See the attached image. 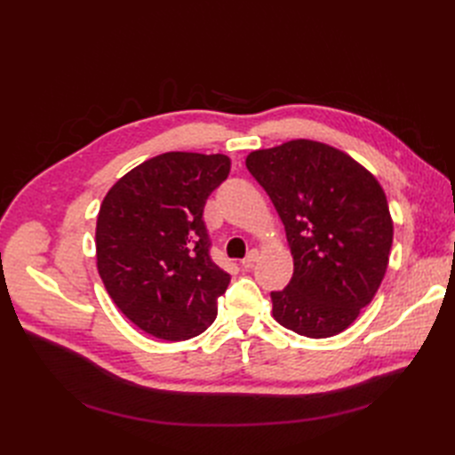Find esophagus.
<instances>
[{"label":"esophagus","instance_id":"obj_1","mask_svg":"<svg viewBox=\"0 0 455 455\" xmlns=\"http://www.w3.org/2000/svg\"><path fill=\"white\" fill-rule=\"evenodd\" d=\"M258 259V251H251L249 254H246L243 259H241V266L244 269H251L254 266V261Z\"/></svg>","mask_w":455,"mask_h":455}]
</instances>
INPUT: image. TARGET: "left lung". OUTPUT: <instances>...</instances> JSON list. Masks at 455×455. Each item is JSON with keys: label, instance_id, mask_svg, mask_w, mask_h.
I'll return each mask as SVG.
<instances>
[{"label": "left lung", "instance_id": "8db88e82", "mask_svg": "<svg viewBox=\"0 0 455 455\" xmlns=\"http://www.w3.org/2000/svg\"><path fill=\"white\" fill-rule=\"evenodd\" d=\"M244 163L294 258L291 283L271 292L275 321L315 339L343 332L387 271L393 218L383 188L346 151L307 139L251 151Z\"/></svg>", "mask_w": 455, "mask_h": 455}]
</instances>
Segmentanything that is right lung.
I'll use <instances>...</instances> for the list:
<instances>
[{"label":"right lung","instance_id":"right-lung-1","mask_svg":"<svg viewBox=\"0 0 455 455\" xmlns=\"http://www.w3.org/2000/svg\"><path fill=\"white\" fill-rule=\"evenodd\" d=\"M231 169L224 154L167 151L109 188L96 218V267L119 311L146 334L209 328L229 273L209 256L203 209Z\"/></svg>","mask_w":455,"mask_h":455}]
</instances>
